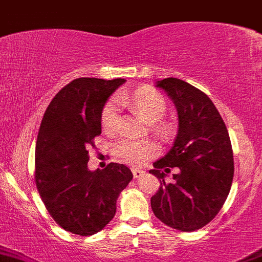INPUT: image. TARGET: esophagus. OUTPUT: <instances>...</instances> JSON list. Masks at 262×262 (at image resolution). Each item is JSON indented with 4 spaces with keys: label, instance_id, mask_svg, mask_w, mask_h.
Instances as JSON below:
<instances>
[{
    "label": "esophagus",
    "instance_id": "34e87169",
    "mask_svg": "<svg viewBox=\"0 0 262 262\" xmlns=\"http://www.w3.org/2000/svg\"><path fill=\"white\" fill-rule=\"evenodd\" d=\"M142 174H144V171L140 170V169H132V175H134V178H140Z\"/></svg>",
    "mask_w": 262,
    "mask_h": 262
}]
</instances>
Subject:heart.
<instances>
[{
  "label": "heart",
  "mask_w": 262,
  "mask_h": 262,
  "mask_svg": "<svg viewBox=\"0 0 262 262\" xmlns=\"http://www.w3.org/2000/svg\"><path fill=\"white\" fill-rule=\"evenodd\" d=\"M123 103L134 104L147 121L155 122L163 117L166 110V103L164 97L156 91L150 88H141L136 91L132 97L127 94H120L117 98L107 102L102 112V127L104 131L113 132L118 127V104ZM158 146L149 140L123 139L116 146V152L118 158L131 165H140L150 156L155 155Z\"/></svg>",
  "instance_id": "heart-1"
}]
</instances>
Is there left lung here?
<instances>
[{"instance_id": "1", "label": "left lung", "mask_w": 262, "mask_h": 262, "mask_svg": "<svg viewBox=\"0 0 262 262\" xmlns=\"http://www.w3.org/2000/svg\"><path fill=\"white\" fill-rule=\"evenodd\" d=\"M155 87L170 97L178 112V134L171 149L149 171L160 180L151 196L154 214L169 227L191 232L215 217L233 179V152L227 127L207 94L178 78ZM174 174L165 182L166 172Z\"/></svg>"}]
</instances>
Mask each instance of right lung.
<instances>
[{
  "mask_svg": "<svg viewBox=\"0 0 262 262\" xmlns=\"http://www.w3.org/2000/svg\"><path fill=\"white\" fill-rule=\"evenodd\" d=\"M125 79L78 78L48 106L35 150V180L48 212L66 231L91 236L116 214L120 193L132 180L123 164L88 169V147L102 132L107 99Z\"/></svg>",
  "mask_w": 262,
  "mask_h": 262,
  "instance_id": "right-lung-1",
  "label": "right lung"
}]
</instances>
